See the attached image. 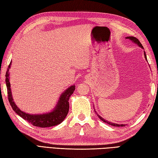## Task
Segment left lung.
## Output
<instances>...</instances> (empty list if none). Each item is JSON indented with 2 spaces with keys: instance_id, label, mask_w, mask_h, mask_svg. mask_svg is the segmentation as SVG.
<instances>
[{
  "instance_id": "left-lung-1",
  "label": "left lung",
  "mask_w": 158,
  "mask_h": 158,
  "mask_svg": "<svg viewBox=\"0 0 158 158\" xmlns=\"http://www.w3.org/2000/svg\"><path fill=\"white\" fill-rule=\"evenodd\" d=\"M126 39L130 40V41H132L134 43H135V44H136L139 47H140V48H141L142 49H144L142 44L140 43V41H139V40L137 39L136 37H134V36H127V37H126ZM144 56H145V60L147 61V56H146V53H145V51H144ZM94 110H95V109H94ZM95 112H96V113L97 114V115H98V117H99V119H100V120H102V122H104L105 123H107V124H109V125H111V126H116V127L125 126H126V124H118V123H113V122H109V121H107V120L105 119L104 118H102V117L101 116H100V115H98V114L97 113V112L96 111V110H95Z\"/></svg>"
}]
</instances>
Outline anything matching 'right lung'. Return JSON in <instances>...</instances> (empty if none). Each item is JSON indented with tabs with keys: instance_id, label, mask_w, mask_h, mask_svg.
Instances as JSON below:
<instances>
[{
	"instance_id": "1",
	"label": "right lung",
	"mask_w": 158,
	"mask_h": 158,
	"mask_svg": "<svg viewBox=\"0 0 158 158\" xmlns=\"http://www.w3.org/2000/svg\"><path fill=\"white\" fill-rule=\"evenodd\" d=\"M11 66V61L9 66V68L6 73V85L7 88L8 98L10 105H11L13 110L20 116L23 119L27 121L33 126L47 127L54 126L61 123L64 119L66 118L67 114L69 110V100L70 96H71L75 89V85H73L67 88L64 92L60 95L58 102L55 107L50 112L42 113V114H31L23 111L18 106L16 105L15 102L13 101L11 84H10V77H9V69Z\"/></svg>"
}]
</instances>
